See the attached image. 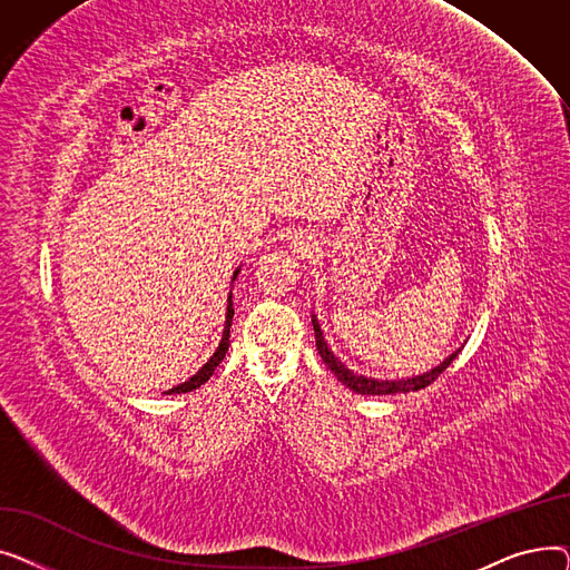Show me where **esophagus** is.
Instances as JSON below:
<instances>
[{
  "mask_svg": "<svg viewBox=\"0 0 570 570\" xmlns=\"http://www.w3.org/2000/svg\"><path fill=\"white\" fill-rule=\"evenodd\" d=\"M291 252L297 258H312L318 252V243H316L314 233H309V230L293 233V237H291Z\"/></svg>",
  "mask_w": 570,
  "mask_h": 570,
  "instance_id": "34e87169",
  "label": "esophagus"
}]
</instances>
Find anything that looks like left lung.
<instances>
[{
    "label": "left lung",
    "mask_w": 570,
    "mask_h": 570,
    "mask_svg": "<svg viewBox=\"0 0 570 570\" xmlns=\"http://www.w3.org/2000/svg\"><path fill=\"white\" fill-rule=\"evenodd\" d=\"M312 325H314V335H316V348H318V355L323 357V363L327 365V370H331L340 383H344L348 391L357 393V395H397V393H413V391H421V387L434 383L439 379V374L451 365L460 348L453 351L451 355L445 357L443 363H439L436 367H432L430 372H423L417 376H409V379H374V376H365V374H357L353 370H348L340 357L335 355V351L331 348V344H327V340L323 337V331H321V323L316 318V314H312Z\"/></svg>",
    "instance_id": "left-lung-1"
}]
</instances>
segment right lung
I'll list each match as a JSON object with an SVG mask.
<instances>
[{"instance_id":"add662e5","label":"right lung","mask_w":570,"mask_h":570,"mask_svg":"<svg viewBox=\"0 0 570 570\" xmlns=\"http://www.w3.org/2000/svg\"><path fill=\"white\" fill-rule=\"evenodd\" d=\"M239 269H243V265L239 267H235V273H233V277H230V284L237 279V275H239ZM233 291L228 293V301H226V321H224V333H222V340H219V346H217V351L209 355V361L194 374V376H189L185 383H179V385H175V387H170V391H166L164 395H179V393H191V391H196V387H200L209 376L215 374V370H217V365L224 361L226 357V351H228V337H230V323H233Z\"/></svg>"}]
</instances>
